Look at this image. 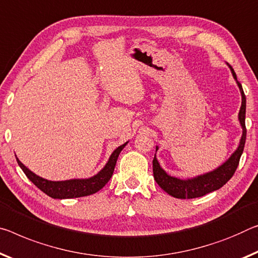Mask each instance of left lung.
I'll list each match as a JSON object with an SVG mask.
<instances>
[{
    "mask_svg": "<svg viewBox=\"0 0 258 258\" xmlns=\"http://www.w3.org/2000/svg\"><path fill=\"white\" fill-rule=\"evenodd\" d=\"M231 68V67H230ZM233 77L236 80L238 84L241 95H242V104H241L240 112H239V120L240 124L242 126V137H241L240 145L238 149L235 150V153L224 163L222 166H219L218 169H216L212 172L206 173L200 177H196L193 179H188V180H181V179L171 177L167 174L164 170L159 166L156 155H155L154 161H153V173L154 178L156 182L162 188L163 190H165L167 194L173 196L177 199H195V198H201V196L206 195L211 191L219 189L220 187H223L234 174L236 167L239 165L240 157L243 153L244 144H246V136H247V130H246V95H244L242 86L236 79V75L233 69L231 68ZM157 150V148H156Z\"/></svg>",
    "mask_w": 258,
    "mask_h": 258,
    "instance_id": "1",
    "label": "left lung"
}]
</instances>
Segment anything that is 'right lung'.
Masks as SVG:
<instances>
[{
	"mask_svg": "<svg viewBox=\"0 0 258 258\" xmlns=\"http://www.w3.org/2000/svg\"><path fill=\"white\" fill-rule=\"evenodd\" d=\"M127 144V142H126ZM126 144L121 145L113 151L110 156L109 161L105 166L102 169L99 173L89 179H72V180L65 181H50L47 179H43L36 175L27 169L22 162L17 158L18 165L20 169L24 171L26 177L34 183V185L46 193L48 196L52 199H73V198H81V196L92 195L96 191H99L101 188L105 186L111 175L113 173L114 166H116L117 158L119 156L120 151L126 146Z\"/></svg>",
	"mask_w": 258,
	"mask_h": 258,
	"instance_id": "right-lung-1",
	"label": "right lung"
}]
</instances>
